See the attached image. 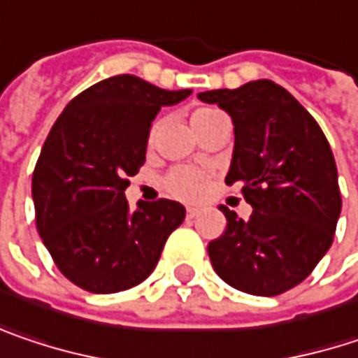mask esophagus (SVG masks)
<instances>
[{
    "label": "esophagus",
    "mask_w": 358,
    "mask_h": 358,
    "mask_svg": "<svg viewBox=\"0 0 358 358\" xmlns=\"http://www.w3.org/2000/svg\"><path fill=\"white\" fill-rule=\"evenodd\" d=\"M199 215V209H194V207H188L186 209V219H194Z\"/></svg>",
    "instance_id": "1"
}]
</instances>
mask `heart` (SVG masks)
Instances as JSON below:
<instances>
[{
	"label": "heart",
	"instance_id": "1",
	"mask_svg": "<svg viewBox=\"0 0 358 358\" xmlns=\"http://www.w3.org/2000/svg\"><path fill=\"white\" fill-rule=\"evenodd\" d=\"M217 116H223V113H219L215 108H199L192 113L190 120H192V127L199 129ZM155 133H157V127L151 129V135H149L151 141L155 139ZM207 186H209V176L194 166H178V168L170 170L164 178V190L170 196H174L178 201H186V203L199 201L205 194Z\"/></svg>",
	"mask_w": 358,
	"mask_h": 358
}]
</instances>
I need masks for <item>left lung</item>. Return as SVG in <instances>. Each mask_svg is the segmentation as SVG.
Returning a JSON list of instances; mask_svg holds the SVG:
<instances>
[{
	"mask_svg": "<svg viewBox=\"0 0 358 358\" xmlns=\"http://www.w3.org/2000/svg\"><path fill=\"white\" fill-rule=\"evenodd\" d=\"M234 120L225 182L242 184L250 219L221 207L227 227L209 244L215 273L238 291L275 297L311 275L330 250L342 199L332 149L315 118L271 80L201 92Z\"/></svg>",
	"mask_w": 358,
	"mask_h": 358,
	"instance_id": "left-lung-1",
	"label": "left lung"
}]
</instances>
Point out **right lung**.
Wrapping results in <instances>:
<instances>
[{
	"label": "right lung",
	"mask_w": 358,
	"mask_h": 358,
	"mask_svg": "<svg viewBox=\"0 0 358 358\" xmlns=\"http://www.w3.org/2000/svg\"><path fill=\"white\" fill-rule=\"evenodd\" d=\"M190 90L114 76L59 114L32 174L36 229L57 268L90 293H118L153 273L186 209L168 199L129 209L124 190L145 162L151 122Z\"/></svg>",
	"instance_id": "obj_1"
}]
</instances>
